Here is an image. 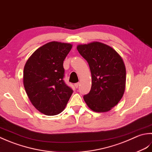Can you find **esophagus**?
I'll list each match as a JSON object with an SVG mask.
<instances>
[{
	"label": "esophagus",
	"instance_id": "esophagus-1",
	"mask_svg": "<svg viewBox=\"0 0 152 152\" xmlns=\"http://www.w3.org/2000/svg\"><path fill=\"white\" fill-rule=\"evenodd\" d=\"M75 85V87L77 88L79 87V83H75V85Z\"/></svg>",
	"mask_w": 152,
	"mask_h": 152
}]
</instances>
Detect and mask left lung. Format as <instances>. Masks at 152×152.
I'll return each instance as SVG.
<instances>
[{
  "label": "left lung",
  "mask_w": 152,
  "mask_h": 152,
  "mask_svg": "<svg viewBox=\"0 0 152 152\" xmlns=\"http://www.w3.org/2000/svg\"><path fill=\"white\" fill-rule=\"evenodd\" d=\"M87 61L92 75L91 89L83 98L96 112H106L118 104L125 88L126 69L121 57L103 43L94 42L77 46Z\"/></svg>",
  "instance_id": "left-lung-1"
}]
</instances>
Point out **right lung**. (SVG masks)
<instances>
[{
  "mask_svg": "<svg viewBox=\"0 0 152 152\" xmlns=\"http://www.w3.org/2000/svg\"><path fill=\"white\" fill-rule=\"evenodd\" d=\"M72 47L68 43L48 42L35 50L25 65L26 93L34 107L46 115L61 113L73 92L64 82L63 66Z\"/></svg>",
  "mask_w": 152,
  "mask_h": 152,
  "instance_id": "right-lung-1",
  "label": "right lung"
}]
</instances>
